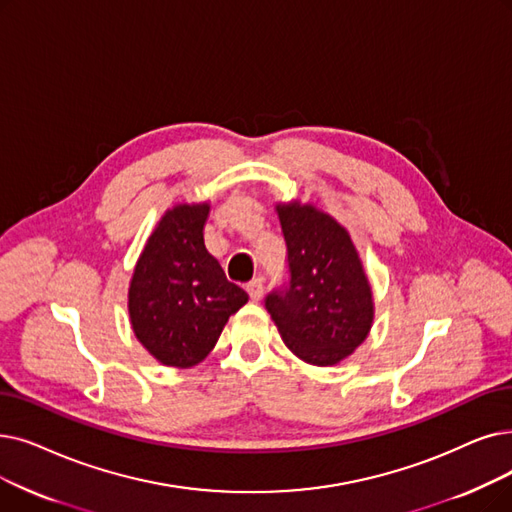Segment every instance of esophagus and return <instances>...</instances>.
<instances>
[{
    "label": "esophagus",
    "instance_id": "1",
    "mask_svg": "<svg viewBox=\"0 0 512 512\" xmlns=\"http://www.w3.org/2000/svg\"><path fill=\"white\" fill-rule=\"evenodd\" d=\"M247 293H249L251 301H259V299L263 297V282H261L259 278L251 280V282L247 284Z\"/></svg>",
    "mask_w": 512,
    "mask_h": 512
}]
</instances>
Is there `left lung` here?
Listing matches in <instances>:
<instances>
[{
  "instance_id": "obj_1",
  "label": "left lung",
  "mask_w": 512,
  "mask_h": 512,
  "mask_svg": "<svg viewBox=\"0 0 512 512\" xmlns=\"http://www.w3.org/2000/svg\"><path fill=\"white\" fill-rule=\"evenodd\" d=\"M288 255V284L265 297V309L286 347L314 366H335L372 328L374 301L362 259L335 217L278 203Z\"/></svg>"
}]
</instances>
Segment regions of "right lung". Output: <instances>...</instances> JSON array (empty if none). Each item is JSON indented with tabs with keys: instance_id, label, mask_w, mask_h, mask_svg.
<instances>
[{
	"instance_id": "add662e5",
	"label": "right lung",
	"mask_w": 512,
	"mask_h": 512,
	"mask_svg": "<svg viewBox=\"0 0 512 512\" xmlns=\"http://www.w3.org/2000/svg\"><path fill=\"white\" fill-rule=\"evenodd\" d=\"M207 215L209 203L165 211L129 282L133 335L165 366L203 362L228 318L249 301L205 247Z\"/></svg>"
}]
</instances>
